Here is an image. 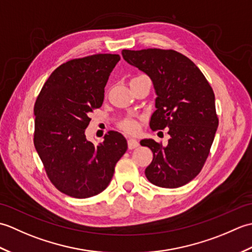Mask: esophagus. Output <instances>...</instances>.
Instances as JSON below:
<instances>
[{"instance_id": "esophagus-1", "label": "esophagus", "mask_w": 252, "mask_h": 252, "mask_svg": "<svg viewBox=\"0 0 252 252\" xmlns=\"http://www.w3.org/2000/svg\"><path fill=\"white\" fill-rule=\"evenodd\" d=\"M138 142L136 140H134V138H129L127 140V147H129V149H134L136 147H138Z\"/></svg>"}]
</instances>
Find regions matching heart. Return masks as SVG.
<instances>
[{
  "mask_svg": "<svg viewBox=\"0 0 252 252\" xmlns=\"http://www.w3.org/2000/svg\"><path fill=\"white\" fill-rule=\"evenodd\" d=\"M119 126L123 131L129 133V134H134V133H136L138 130L137 122L133 119H129V118H127V119L122 120Z\"/></svg>",
  "mask_w": 252,
  "mask_h": 252,
  "instance_id": "1",
  "label": "heart"
}]
</instances>
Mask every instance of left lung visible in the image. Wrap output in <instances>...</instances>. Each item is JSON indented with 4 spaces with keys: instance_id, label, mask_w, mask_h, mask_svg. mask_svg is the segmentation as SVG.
I'll return each mask as SVG.
<instances>
[{
    "instance_id": "1",
    "label": "left lung",
    "mask_w": 252,
    "mask_h": 252,
    "mask_svg": "<svg viewBox=\"0 0 252 252\" xmlns=\"http://www.w3.org/2000/svg\"><path fill=\"white\" fill-rule=\"evenodd\" d=\"M122 56L154 83L157 109L151 129L169 127L165 147L151 138L141 141L154 154L146 178L164 189L183 186L199 174L215 140L219 118L211 85L189 58L173 50H123Z\"/></svg>"
}]
</instances>
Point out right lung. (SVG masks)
I'll use <instances>...</instances> for the list:
<instances>
[{
    "instance_id": "obj_1",
    "label": "right lung",
    "mask_w": 252,
    "mask_h": 252,
    "mask_svg": "<svg viewBox=\"0 0 252 252\" xmlns=\"http://www.w3.org/2000/svg\"><path fill=\"white\" fill-rule=\"evenodd\" d=\"M119 61L118 54H95L63 63L35 100L34 147L52 184L70 197L82 199L106 189L127 149L119 132L109 131L98 146L84 133Z\"/></svg>"
}]
</instances>
